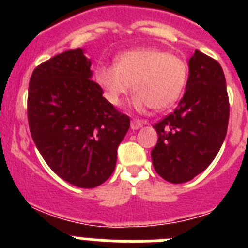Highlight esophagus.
<instances>
[{
	"label": "esophagus",
	"mask_w": 248,
	"mask_h": 248,
	"mask_svg": "<svg viewBox=\"0 0 248 248\" xmlns=\"http://www.w3.org/2000/svg\"><path fill=\"white\" fill-rule=\"evenodd\" d=\"M146 124V122H143V120H139V119H131V124H130V128L133 130H138L139 128Z\"/></svg>",
	"instance_id": "esophagus-1"
}]
</instances>
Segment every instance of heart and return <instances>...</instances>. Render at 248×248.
Segmentation results:
<instances>
[{"label":"heart","instance_id":"b5f03b06","mask_svg":"<svg viewBox=\"0 0 248 248\" xmlns=\"http://www.w3.org/2000/svg\"><path fill=\"white\" fill-rule=\"evenodd\" d=\"M187 64L180 57L157 48H139L120 54L115 65L97 68L94 79L111 105H120L131 91V104L143 111L150 107L164 110L175 104L187 82Z\"/></svg>","mask_w":248,"mask_h":248}]
</instances>
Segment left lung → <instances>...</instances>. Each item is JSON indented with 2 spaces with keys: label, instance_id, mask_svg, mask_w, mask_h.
I'll use <instances>...</instances> for the list:
<instances>
[{
  "label": "left lung",
  "instance_id": "8db88e82",
  "mask_svg": "<svg viewBox=\"0 0 248 248\" xmlns=\"http://www.w3.org/2000/svg\"><path fill=\"white\" fill-rule=\"evenodd\" d=\"M229 95L222 68L195 50L189 59L186 91L171 114L154 124L157 143L151 150L155 171L183 184L202 172L217 155L227 133Z\"/></svg>",
  "mask_w": 248,
  "mask_h": 248
}]
</instances>
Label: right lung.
I'll use <instances>...</instances> for the list:
<instances>
[{
  "label": "right lung",
  "mask_w": 248,
  "mask_h": 248,
  "mask_svg": "<svg viewBox=\"0 0 248 248\" xmlns=\"http://www.w3.org/2000/svg\"><path fill=\"white\" fill-rule=\"evenodd\" d=\"M82 48L57 54L31 76L27 114L32 139L59 177L83 189L113 174L130 118L103 97Z\"/></svg>",
  "instance_id": "right-lung-1"
}]
</instances>
